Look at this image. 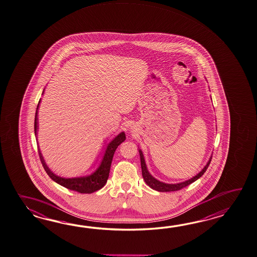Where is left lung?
I'll list each match as a JSON object with an SVG mask.
<instances>
[{
  "label": "left lung",
  "instance_id": "left-lung-1",
  "mask_svg": "<svg viewBox=\"0 0 257 257\" xmlns=\"http://www.w3.org/2000/svg\"><path fill=\"white\" fill-rule=\"evenodd\" d=\"M139 155H140V160H141V168H142V175L144 180L146 183L149 185L150 188L156 190L158 192H173V191H178V190H181V189L184 188L186 186H188L189 184H191L192 183L195 182L196 180H198L204 173H205L206 169L208 168V166L210 164L212 160V156L210 157V159L208 160V162L206 163V165L204 167V169L202 171H200L198 174H196L195 176H194L191 179H189L185 182L183 183H165L160 182L159 180H157L156 178L153 177L150 173H149V170H148V167L146 164V161H145V158H144V155H143L142 150L139 149Z\"/></svg>",
  "mask_w": 257,
  "mask_h": 257
}]
</instances>
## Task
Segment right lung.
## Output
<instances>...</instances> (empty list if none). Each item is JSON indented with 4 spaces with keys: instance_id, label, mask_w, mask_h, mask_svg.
<instances>
[{
    "instance_id": "add662e5",
    "label": "right lung",
    "mask_w": 257,
    "mask_h": 257,
    "mask_svg": "<svg viewBox=\"0 0 257 257\" xmlns=\"http://www.w3.org/2000/svg\"><path fill=\"white\" fill-rule=\"evenodd\" d=\"M43 93H44V90L42 92V94ZM40 99L39 104H38V107H37L36 115H35L34 128L36 137H37V134H38L37 132H38V128H39L38 127V109L40 107ZM125 138L124 132H121L117 137H115L110 142L108 143L106 150L104 152V155H103L102 160L98 166V168L88 176L75 178H63L57 176L56 174H54L49 169L48 166L46 165L45 160L43 159L42 154H41L40 149H39L40 161H41L42 166H43L44 170L47 172V174L55 183H57L58 184L62 185L65 188L69 189V190H73L75 192H78L80 194H92L97 190L102 188L103 186L107 183L115 150L118 148V146H120V144L125 140Z\"/></svg>"
}]
</instances>
